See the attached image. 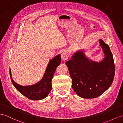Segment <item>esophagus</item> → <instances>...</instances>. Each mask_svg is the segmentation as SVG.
<instances>
[{
	"instance_id": "esophagus-1",
	"label": "esophagus",
	"mask_w": 123,
	"mask_h": 123,
	"mask_svg": "<svg viewBox=\"0 0 123 123\" xmlns=\"http://www.w3.org/2000/svg\"><path fill=\"white\" fill-rule=\"evenodd\" d=\"M69 57L68 53L67 51H64L61 54V59L62 60H67Z\"/></svg>"
}]
</instances>
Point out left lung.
Segmentation results:
<instances>
[{"instance_id":"8db88e82","label":"left lung","mask_w":123,"mask_h":123,"mask_svg":"<svg viewBox=\"0 0 123 123\" xmlns=\"http://www.w3.org/2000/svg\"><path fill=\"white\" fill-rule=\"evenodd\" d=\"M99 42L105 55L101 61L89 59L81 49L65 63L72 78V88L83 98L99 97L109 89L114 80L115 65L111 50L101 39Z\"/></svg>"}]
</instances>
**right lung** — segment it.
<instances>
[{
	"label": "right lung",
	"instance_id": "right-lung-1",
	"mask_svg": "<svg viewBox=\"0 0 123 123\" xmlns=\"http://www.w3.org/2000/svg\"><path fill=\"white\" fill-rule=\"evenodd\" d=\"M60 55L59 54L50 60L43 78L32 85L22 86L15 83L12 79L10 69V76L12 84L21 94L31 100H39L45 98L52 89L51 80L56 68L61 63Z\"/></svg>",
	"mask_w": 123,
	"mask_h": 123
}]
</instances>
